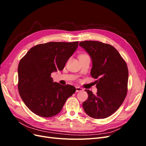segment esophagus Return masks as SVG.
Masks as SVG:
<instances>
[{
  "label": "esophagus",
  "instance_id": "obj_1",
  "mask_svg": "<svg viewBox=\"0 0 146 146\" xmlns=\"http://www.w3.org/2000/svg\"><path fill=\"white\" fill-rule=\"evenodd\" d=\"M76 92H79V91H82L83 90V89L81 87H79V86H76Z\"/></svg>",
  "mask_w": 146,
  "mask_h": 146
}]
</instances>
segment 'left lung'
I'll list each match as a JSON object with an SVG mask.
<instances>
[{"instance_id": "1", "label": "left lung", "mask_w": 146, "mask_h": 146, "mask_svg": "<svg viewBox=\"0 0 146 146\" xmlns=\"http://www.w3.org/2000/svg\"><path fill=\"white\" fill-rule=\"evenodd\" d=\"M91 56V76L96 79V94L85 90L88 94L83 103L85 113L94 119L111 116L121 107L127 93L129 70L125 61L111 45L96 41L79 43Z\"/></svg>"}]
</instances>
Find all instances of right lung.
Segmentation results:
<instances>
[{
	"label": "right lung",
	"instance_id": "add662e5",
	"mask_svg": "<svg viewBox=\"0 0 146 146\" xmlns=\"http://www.w3.org/2000/svg\"><path fill=\"white\" fill-rule=\"evenodd\" d=\"M78 42H49L32 47L18 65L19 93L36 115L50 117L59 113L76 91L70 85L53 82V72L61 70L76 50Z\"/></svg>",
	"mask_w": 146,
	"mask_h": 146
}]
</instances>
